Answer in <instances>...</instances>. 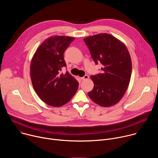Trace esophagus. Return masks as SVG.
<instances>
[{
	"instance_id": "obj_1",
	"label": "esophagus",
	"mask_w": 158,
	"mask_h": 158,
	"mask_svg": "<svg viewBox=\"0 0 158 158\" xmlns=\"http://www.w3.org/2000/svg\"><path fill=\"white\" fill-rule=\"evenodd\" d=\"M89 77L88 75H85L84 77H81V80H86V79H88Z\"/></svg>"
}]
</instances>
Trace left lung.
<instances>
[{"label":"left lung","mask_w":158,"mask_h":158,"mask_svg":"<svg viewBox=\"0 0 158 158\" xmlns=\"http://www.w3.org/2000/svg\"><path fill=\"white\" fill-rule=\"evenodd\" d=\"M84 41L96 64H102V73L91 76L94 87L88 96L102 107L115 105L122 99L129 84L132 62L126 45L106 33L87 37Z\"/></svg>","instance_id":"left-lung-1"}]
</instances>
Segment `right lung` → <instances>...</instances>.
<instances>
[{"mask_svg":"<svg viewBox=\"0 0 158 158\" xmlns=\"http://www.w3.org/2000/svg\"><path fill=\"white\" fill-rule=\"evenodd\" d=\"M74 37L56 35L42 42L31 62L30 73L34 91L48 105L60 107L71 101L79 87L77 81L67 71L64 52Z\"/></svg>","mask_w":158,"mask_h":158,"instance_id":"add662e5","label":"right lung"}]
</instances>
